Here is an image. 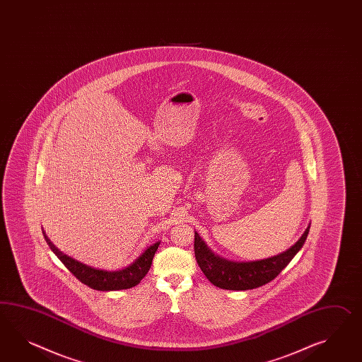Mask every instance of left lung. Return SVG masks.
I'll return each instance as SVG.
<instances>
[{"mask_svg": "<svg viewBox=\"0 0 362 362\" xmlns=\"http://www.w3.org/2000/svg\"><path fill=\"white\" fill-rule=\"evenodd\" d=\"M309 230L310 226H308L302 237L291 248L279 255L242 263L216 255L194 231V256L200 269L214 286L228 291L255 289L272 281L291 263V259L305 245Z\"/></svg>", "mask_w": 362, "mask_h": 362, "instance_id": "obj_1", "label": "left lung"}]
</instances>
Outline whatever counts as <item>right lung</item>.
Wrapping results in <instances>:
<instances>
[{
    "label": "right lung",
    "mask_w": 362,
    "mask_h": 362,
    "mask_svg": "<svg viewBox=\"0 0 362 362\" xmlns=\"http://www.w3.org/2000/svg\"><path fill=\"white\" fill-rule=\"evenodd\" d=\"M43 235L54 255L62 260V264L71 271V274L76 276V279H78L82 284L88 285L91 289L102 291H122L136 286L145 277V274H148L153 257L156 255V251L158 250L159 246V242H157L148 247L132 264L125 267L124 269L103 271L82 264L81 262H77L71 256L62 254V251L48 239L45 233H43Z\"/></svg>",
    "instance_id": "right-lung-1"
}]
</instances>
